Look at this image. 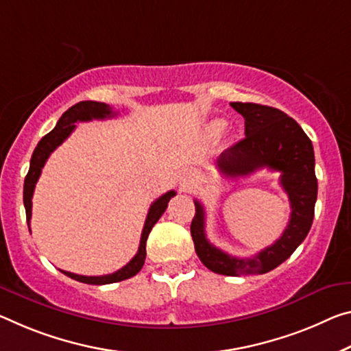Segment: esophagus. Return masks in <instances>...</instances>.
Returning a JSON list of instances; mask_svg holds the SVG:
<instances>
[{
    "label": "esophagus",
    "mask_w": 351,
    "mask_h": 351,
    "mask_svg": "<svg viewBox=\"0 0 351 351\" xmlns=\"http://www.w3.org/2000/svg\"><path fill=\"white\" fill-rule=\"evenodd\" d=\"M180 184H181V189H182V191H187L189 186H191V181H189V178H182Z\"/></svg>",
    "instance_id": "34e87169"
}]
</instances>
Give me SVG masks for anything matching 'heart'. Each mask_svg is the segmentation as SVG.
<instances>
[{
  "label": "heart",
  "mask_w": 351,
  "mask_h": 351,
  "mask_svg": "<svg viewBox=\"0 0 351 351\" xmlns=\"http://www.w3.org/2000/svg\"><path fill=\"white\" fill-rule=\"evenodd\" d=\"M223 128H225V121H221V120H214L213 123H209V126H208V132L210 136H219L221 131H223Z\"/></svg>",
  "instance_id": "1"
}]
</instances>
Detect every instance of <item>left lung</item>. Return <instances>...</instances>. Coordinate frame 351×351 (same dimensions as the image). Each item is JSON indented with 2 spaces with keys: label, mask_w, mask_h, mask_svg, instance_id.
<instances>
[{
  "label": "left lung",
  "mask_w": 351,
  "mask_h": 351,
  "mask_svg": "<svg viewBox=\"0 0 351 351\" xmlns=\"http://www.w3.org/2000/svg\"><path fill=\"white\" fill-rule=\"evenodd\" d=\"M245 119V137L220 154L217 169L226 178L254 173L259 169L280 171V184L291 202V219L281 237L253 258H234L208 241L204 208L198 199L191 234L195 252L210 271L226 276L263 275L295 252L314 220L317 178L313 142L295 120L280 109L256 103H231Z\"/></svg>",
  "instance_id": "8db88e82"
}]
</instances>
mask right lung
<instances>
[{
  "label": "right lung",
  "instance_id": "obj_1",
  "mask_svg": "<svg viewBox=\"0 0 351 351\" xmlns=\"http://www.w3.org/2000/svg\"><path fill=\"white\" fill-rule=\"evenodd\" d=\"M117 112H114L112 108L109 104L98 103V101H81L75 106H71L69 110H65L60 117L58 125H56L51 132H48L45 137H42V141L37 143V147L32 153L31 158V165L29 171L25 178V187H23V203L26 209V220L27 226H29L31 220V209H32V193H34L36 182L38 181V176L42 173L43 165H45L47 159L49 158L56 148H58L60 143H62L66 137H69L73 130L76 128L75 123L77 121H90V120H104L110 119V117H115ZM175 191H169L164 193L162 197H159L153 204L149 206L145 225H143L142 237H141V245H138L137 254L132 258L130 263L125 267H121L120 270L114 271V274L109 275H101V276H84V275H76L70 274V271L60 270L64 275L70 276L71 280H76L80 282H86V285H110V282H119L128 280V278L137 275L141 269L145 264V256H147V239L149 231L153 230L156 221L160 219V215L164 214V210L169 206V202L171 197H175ZM31 231V230H29Z\"/></svg>",
  "mask_w": 351,
  "mask_h": 351
}]
</instances>
